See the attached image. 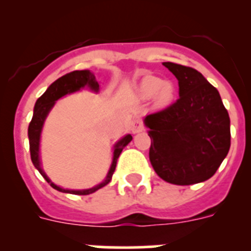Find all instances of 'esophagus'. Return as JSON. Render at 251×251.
Wrapping results in <instances>:
<instances>
[{
    "label": "esophagus",
    "mask_w": 251,
    "mask_h": 251,
    "mask_svg": "<svg viewBox=\"0 0 251 251\" xmlns=\"http://www.w3.org/2000/svg\"><path fill=\"white\" fill-rule=\"evenodd\" d=\"M143 128H145V126H143L142 121H139V119H136V121L133 122V124H132V132L133 133L142 132V130H143Z\"/></svg>",
    "instance_id": "esophagus-1"
}]
</instances>
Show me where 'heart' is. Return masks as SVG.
<instances>
[{"label":"heart","mask_w":251,"mask_h":251,"mask_svg":"<svg viewBox=\"0 0 251 251\" xmlns=\"http://www.w3.org/2000/svg\"><path fill=\"white\" fill-rule=\"evenodd\" d=\"M137 93L142 99H151L154 97V103L158 106H165L172 101L175 97V85L156 75H146L138 84Z\"/></svg>","instance_id":"obj_1"}]
</instances>
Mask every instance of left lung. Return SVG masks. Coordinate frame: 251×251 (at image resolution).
Listing matches in <instances>:
<instances>
[{"instance_id":"obj_1","label":"left lung","mask_w":251,"mask_h":251,"mask_svg":"<svg viewBox=\"0 0 251 251\" xmlns=\"http://www.w3.org/2000/svg\"><path fill=\"white\" fill-rule=\"evenodd\" d=\"M163 65L178 80L179 98L145 118L151 165L166 182H203L230 150L229 113L216 88L196 69L170 61Z\"/></svg>"}]
</instances>
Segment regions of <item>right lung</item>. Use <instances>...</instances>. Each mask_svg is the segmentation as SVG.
I'll return each mask as SVG.
<instances>
[{"label":"right lung","mask_w":251,"mask_h":251,"mask_svg":"<svg viewBox=\"0 0 251 251\" xmlns=\"http://www.w3.org/2000/svg\"><path fill=\"white\" fill-rule=\"evenodd\" d=\"M88 86L93 92H98L99 84L95 80V76L90 70H75V72L69 73V74L64 75V76L59 77L57 80L49 86L46 92L44 93L41 97L36 100L34 108V115L28 126V142H30V153H31V161L39 171L41 176L50 183V186L55 190L60 192H65V194H73V195H89L93 192L98 191L99 188L104 187L105 185L110 182L113 174H114L115 166H117V161H118L119 154L122 153L123 148L132 141V136L127 134L123 138L119 139L114 145V150H113V161L110 165L108 175H106L105 179L99 185L94 186L88 190H68V188H63L60 186L55 185L52 181L48 177V175L44 172L43 167H41V162H40V137H41V130H43L44 123L48 117L49 112L52 109V106L55 105L57 99L63 98L66 94H72V93L79 92L80 89Z\"/></svg>","instance_id":"add662e5"}]
</instances>
